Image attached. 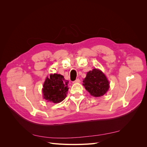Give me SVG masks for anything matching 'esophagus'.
<instances>
[{"label":"esophagus","instance_id":"esophagus-1","mask_svg":"<svg viewBox=\"0 0 147 147\" xmlns=\"http://www.w3.org/2000/svg\"><path fill=\"white\" fill-rule=\"evenodd\" d=\"M80 80L79 78L76 79V80H75V81H74V82H73V83H80Z\"/></svg>","mask_w":147,"mask_h":147}]
</instances>
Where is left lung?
<instances>
[{
    "label": "left lung",
    "mask_w": 147,
    "mask_h": 147,
    "mask_svg": "<svg viewBox=\"0 0 147 147\" xmlns=\"http://www.w3.org/2000/svg\"><path fill=\"white\" fill-rule=\"evenodd\" d=\"M83 85L90 94L94 97L104 95L109 88V82L100 70L94 69L87 73Z\"/></svg>",
    "instance_id": "1"
}]
</instances>
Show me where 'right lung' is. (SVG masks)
<instances>
[{
    "label": "right lung",
    "instance_id": "add662e5",
    "mask_svg": "<svg viewBox=\"0 0 147 147\" xmlns=\"http://www.w3.org/2000/svg\"><path fill=\"white\" fill-rule=\"evenodd\" d=\"M69 82L60 74H51L43 84L42 92L44 99L53 103L63 101L69 90Z\"/></svg>",
    "mask_w": 147,
    "mask_h": 147
}]
</instances>
